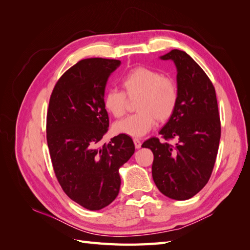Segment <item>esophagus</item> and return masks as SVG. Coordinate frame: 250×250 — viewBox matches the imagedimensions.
Returning <instances> with one entry per match:
<instances>
[{"label": "esophagus", "mask_w": 250, "mask_h": 250, "mask_svg": "<svg viewBox=\"0 0 250 250\" xmlns=\"http://www.w3.org/2000/svg\"><path fill=\"white\" fill-rule=\"evenodd\" d=\"M133 143H134V146H135V148H137V149L141 148V146H142V142H141V140H139V139H133Z\"/></svg>", "instance_id": "34e87169"}]
</instances>
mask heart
<instances>
[{
  "label": "heart",
  "mask_w": 250,
  "mask_h": 250,
  "mask_svg": "<svg viewBox=\"0 0 250 250\" xmlns=\"http://www.w3.org/2000/svg\"><path fill=\"white\" fill-rule=\"evenodd\" d=\"M123 92L109 89L103 97V106L115 118L125 115L128 99L135 101L138 112L115 124L118 133L141 138L160 123L167 122L175 112L179 90L173 78L147 66H134L121 78Z\"/></svg>",
  "instance_id": "1"
}]
</instances>
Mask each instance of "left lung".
Wrapping results in <instances>:
<instances>
[{
    "mask_svg": "<svg viewBox=\"0 0 250 250\" xmlns=\"http://www.w3.org/2000/svg\"><path fill=\"white\" fill-rule=\"evenodd\" d=\"M177 67L179 100L173 117L158 138L142 147L154 156L152 177L164 195L175 200L192 198L208 184L213 172L221 137L215 87L208 75L186 52L174 49L161 57ZM176 138L178 143H168Z\"/></svg>",
    "mask_w": 250,
    "mask_h": 250,
    "instance_id": "8db88e82",
    "label": "left lung"
}]
</instances>
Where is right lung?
I'll return each instance as SVG.
<instances>
[{
    "label": "right lung",
    "mask_w": 250,
    "mask_h": 250,
    "mask_svg": "<svg viewBox=\"0 0 250 250\" xmlns=\"http://www.w3.org/2000/svg\"><path fill=\"white\" fill-rule=\"evenodd\" d=\"M121 62L86 58L65 71L50 97L47 142L63 192L89 210L107 207L119 194V169L134 153L132 139L119 134L99 147L107 132L105 85Z\"/></svg>",
    "instance_id": "right-lung-1"
}]
</instances>
